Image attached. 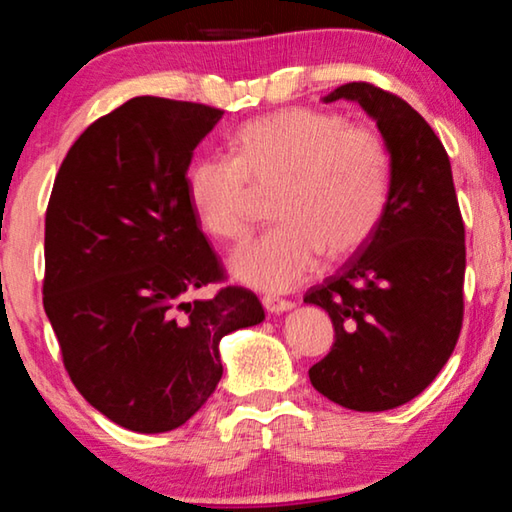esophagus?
I'll return each mask as SVG.
<instances>
[{"instance_id": "esophagus-1", "label": "esophagus", "mask_w": 512, "mask_h": 512, "mask_svg": "<svg viewBox=\"0 0 512 512\" xmlns=\"http://www.w3.org/2000/svg\"><path fill=\"white\" fill-rule=\"evenodd\" d=\"M263 307H265V310H268V312H275V314H279V312L291 310L293 303H291V300H286V298L263 296Z\"/></svg>"}]
</instances>
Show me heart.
<instances>
[{"label": "heart", "instance_id": "obj_1", "mask_svg": "<svg viewBox=\"0 0 512 512\" xmlns=\"http://www.w3.org/2000/svg\"><path fill=\"white\" fill-rule=\"evenodd\" d=\"M391 158L373 125L335 111L282 109L235 132V156L214 153L188 167L186 193L209 235L240 242L256 221L258 195L275 193V228L235 249L230 272L263 291H289L321 254L345 258L380 226Z\"/></svg>", "mask_w": 512, "mask_h": 512}]
</instances>
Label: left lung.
<instances>
[{
	"mask_svg": "<svg viewBox=\"0 0 512 512\" xmlns=\"http://www.w3.org/2000/svg\"><path fill=\"white\" fill-rule=\"evenodd\" d=\"M354 100L375 118L391 158L389 193L370 240L305 303L324 307L335 342L310 368L312 387L359 412L422 394L454 352L464 321L466 244L447 151L401 97L366 81L324 102Z\"/></svg>",
	"mask_w": 512,
	"mask_h": 512,
	"instance_id": "8db88e82",
	"label": "left lung"
}]
</instances>
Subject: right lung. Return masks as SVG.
Returning a JSON list of instances; mask_svg holds the SVG:
<instances>
[{"label":"right lung","mask_w":512,"mask_h":512,"mask_svg":"<svg viewBox=\"0 0 512 512\" xmlns=\"http://www.w3.org/2000/svg\"><path fill=\"white\" fill-rule=\"evenodd\" d=\"M221 109L132 97L83 130L46 209L44 310L79 394L137 433L188 422L223 375L219 340L265 319L226 282L186 193Z\"/></svg>","instance_id":"right-lung-1"}]
</instances>
